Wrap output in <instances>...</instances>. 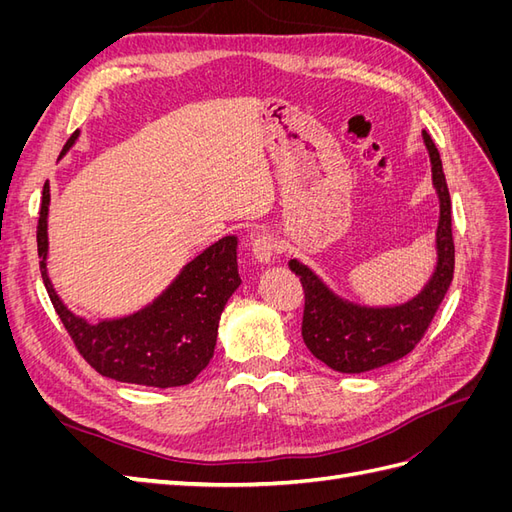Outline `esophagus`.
<instances>
[{
	"mask_svg": "<svg viewBox=\"0 0 512 512\" xmlns=\"http://www.w3.org/2000/svg\"><path fill=\"white\" fill-rule=\"evenodd\" d=\"M252 254L262 265H271L275 258V239L269 232H258L252 239Z\"/></svg>",
	"mask_w": 512,
	"mask_h": 512,
	"instance_id": "1",
	"label": "esophagus"
}]
</instances>
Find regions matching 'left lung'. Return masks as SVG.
<instances>
[{"mask_svg": "<svg viewBox=\"0 0 512 512\" xmlns=\"http://www.w3.org/2000/svg\"><path fill=\"white\" fill-rule=\"evenodd\" d=\"M423 141L431 160L433 188L440 200V220L436 230V269L416 297L389 307L359 305L337 297L303 262L294 258L288 262L290 271L301 277L305 290L303 342L318 361L342 374H363L399 361L401 356L412 352L453 282L455 243L451 230V194H448L440 153L425 130Z\"/></svg>", "mask_w": 512, "mask_h": 512, "instance_id": "obj_1", "label": "left lung"}]
</instances>
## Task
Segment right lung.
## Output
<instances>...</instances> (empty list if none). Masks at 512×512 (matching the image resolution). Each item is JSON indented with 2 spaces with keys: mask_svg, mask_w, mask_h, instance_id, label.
Listing matches in <instances>:
<instances>
[{
  "mask_svg": "<svg viewBox=\"0 0 512 512\" xmlns=\"http://www.w3.org/2000/svg\"><path fill=\"white\" fill-rule=\"evenodd\" d=\"M76 130L61 149V156L76 143ZM59 156V158H61ZM49 183L42 190L38 218L40 273L57 316L64 322L76 350L98 374L117 382L141 386L190 384L203 371L218 342L224 305L241 286L237 269V237H224L181 269L158 299L136 314L91 324L72 314L57 297L46 273V218H49Z\"/></svg>",
  "mask_w": 512,
  "mask_h": 512,
  "instance_id": "obj_1",
  "label": "right lung"
}]
</instances>
